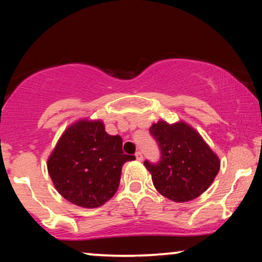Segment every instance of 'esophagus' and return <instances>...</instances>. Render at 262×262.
Listing matches in <instances>:
<instances>
[{"mask_svg":"<svg viewBox=\"0 0 262 262\" xmlns=\"http://www.w3.org/2000/svg\"><path fill=\"white\" fill-rule=\"evenodd\" d=\"M135 156H136V159H137L138 161H142L143 160V154L141 152V151H137L135 154Z\"/></svg>","mask_w":262,"mask_h":262,"instance_id":"34e87169","label":"esophagus"}]
</instances>
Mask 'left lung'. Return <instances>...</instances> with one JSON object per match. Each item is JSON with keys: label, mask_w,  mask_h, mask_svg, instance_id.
Instances as JSON below:
<instances>
[{"label": "left lung", "mask_w": 262, "mask_h": 262, "mask_svg": "<svg viewBox=\"0 0 262 262\" xmlns=\"http://www.w3.org/2000/svg\"><path fill=\"white\" fill-rule=\"evenodd\" d=\"M150 135L160 148L156 163L145 160L152 184L161 194L177 203L188 202L205 192L220 171V159L194 128L185 123L159 121Z\"/></svg>", "instance_id": "obj_1"}]
</instances>
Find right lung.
Wrapping results in <instances>:
<instances>
[{
	"instance_id": "add662e5",
	"label": "right lung",
	"mask_w": 262,
	"mask_h": 262,
	"mask_svg": "<svg viewBox=\"0 0 262 262\" xmlns=\"http://www.w3.org/2000/svg\"><path fill=\"white\" fill-rule=\"evenodd\" d=\"M134 155L123 151L120 136H110L101 121L80 120L68 127L48 161L59 194L75 205L93 209L119 187L121 168Z\"/></svg>"
}]
</instances>
